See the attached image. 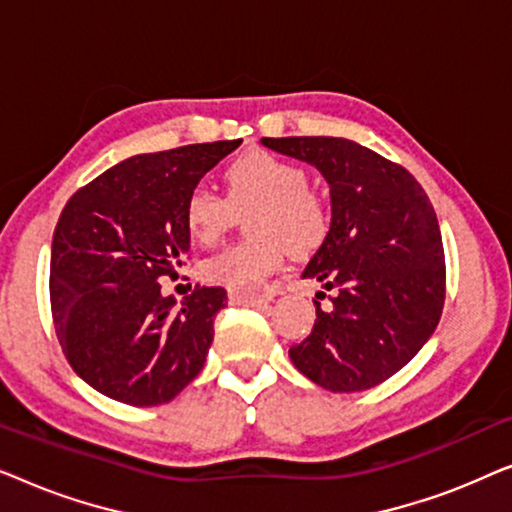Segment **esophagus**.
<instances>
[{
	"label": "esophagus",
	"instance_id": "1",
	"mask_svg": "<svg viewBox=\"0 0 512 512\" xmlns=\"http://www.w3.org/2000/svg\"><path fill=\"white\" fill-rule=\"evenodd\" d=\"M228 296H230V303L235 305H263L275 298V289L268 284L256 286V289H244V291L228 289Z\"/></svg>",
	"mask_w": 512,
	"mask_h": 512
}]
</instances>
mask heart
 Returning <instances> with one entry per match:
<instances>
[{"label":"heart","instance_id":"heart-1","mask_svg":"<svg viewBox=\"0 0 512 512\" xmlns=\"http://www.w3.org/2000/svg\"><path fill=\"white\" fill-rule=\"evenodd\" d=\"M226 198L193 188L184 205L186 233L200 247H212L226 233L235 212L249 214L254 240L233 244L200 263L202 282L228 289H256L282 268L286 247L312 254L331 230L326 200L310 188L305 167L275 153L254 149L230 160L223 170Z\"/></svg>","mask_w":512,"mask_h":512}]
</instances>
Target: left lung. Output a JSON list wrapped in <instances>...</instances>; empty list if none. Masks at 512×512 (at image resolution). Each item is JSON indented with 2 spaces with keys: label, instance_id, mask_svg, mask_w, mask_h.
Masks as SVG:
<instances>
[{
  "label": "left lung",
  "instance_id": "1",
  "mask_svg": "<svg viewBox=\"0 0 512 512\" xmlns=\"http://www.w3.org/2000/svg\"><path fill=\"white\" fill-rule=\"evenodd\" d=\"M317 167L331 188V230L303 277L333 291L289 356L328 391H363L398 373L436 331L445 254L436 212L405 167L342 137H263Z\"/></svg>",
  "mask_w": 512,
  "mask_h": 512
}]
</instances>
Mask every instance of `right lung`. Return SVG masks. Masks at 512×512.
I'll list each match as a JSON object with an SVG mask.
<instances>
[{
  "mask_svg": "<svg viewBox=\"0 0 512 512\" xmlns=\"http://www.w3.org/2000/svg\"><path fill=\"white\" fill-rule=\"evenodd\" d=\"M242 139L188 144L118 163L76 191L51 247V312L74 373L118 403L172 401L205 366L226 289L177 305L160 279L186 265L188 193Z\"/></svg>",
  "mask_w": 512,
  "mask_h": 512,
  "instance_id": "add662e5",
  "label": "right lung"
}]
</instances>
